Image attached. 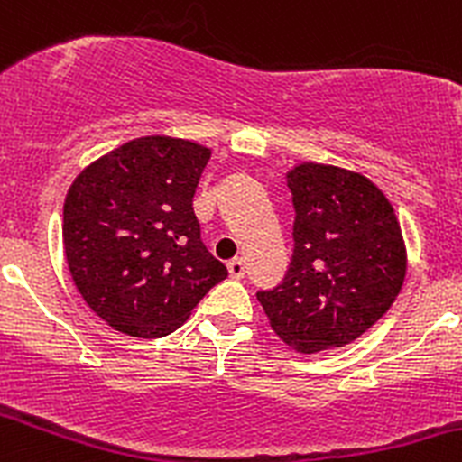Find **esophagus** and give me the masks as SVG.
<instances>
[{
	"label": "esophagus",
	"mask_w": 462,
	"mask_h": 462,
	"mask_svg": "<svg viewBox=\"0 0 462 462\" xmlns=\"http://www.w3.org/2000/svg\"><path fill=\"white\" fill-rule=\"evenodd\" d=\"M227 271H230V275L235 277V280H241V277L245 275V263L244 259H232V262H227Z\"/></svg>",
	"instance_id": "34e87169"
}]
</instances>
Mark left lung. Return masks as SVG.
I'll list each match as a JSON object with an SVG mask.
<instances>
[{
    "label": "left lung",
    "mask_w": 462,
    "mask_h": 462,
    "mask_svg": "<svg viewBox=\"0 0 462 462\" xmlns=\"http://www.w3.org/2000/svg\"><path fill=\"white\" fill-rule=\"evenodd\" d=\"M286 180L293 254L284 280L257 300L286 345L316 355L356 340L391 309L406 248L393 205L361 173L304 162Z\"/></svg>",
    "instance_id": "obj_1"
}]
</instances>
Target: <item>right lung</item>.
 <instances>
[{
	"instance_id": "obj_1",
	"label": "right lung",
	"mask_w": 462,
	"mask_h": 462,
	"mask_svg": "<svg viewBox=\"0 0 462 462\" xmlns=\"http://www.w3.org/2000/svg\"><path fill=\"white\" fill-rule=\"evenodd\" d=\"M212 151L151 135L80 171L62 209V244L76 289L117 331H176L227 268L205 248L194 194Z\"/></svg>"
}]
</instances>
